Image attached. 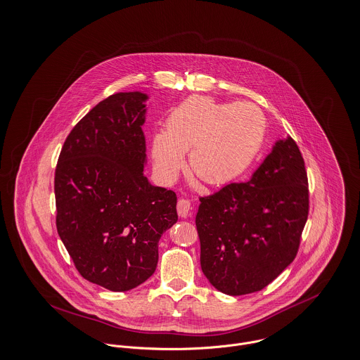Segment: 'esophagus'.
I'll list each match as a JSON object with an SVG mask.
<instances>
[{
	"label": "esophagus",
	"mask_w": 360,
	"mask_h": 360,
	"mask_svg": "<svg viewBox=\"0 0 360 360\" xmlns=\"http://www.w3.org/2000/svg\"><path fill=\"white\" fill-rule=\"evenodd\" d=\"M191 210H192V205H191V201H189V200H178V202H176V211H178V215H179V217L186 218V217L191 214Z\"/></svg>",
	"instance_id": "obj_1"
}]
</instances>
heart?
Masks as SVG:
<instances>
[{
    "instance_id": "heart-1",
    "label": "heart",
    "mask_w": 360,
    "mask_h": 360,
    "mask_svg": "<svg viewBox=\"0 0 360 360\" xmlns=\"http://www.w3.org/2000/svg\"><path fill=\"white\" fill-rule=\"evenodd\" d=\"M266 131L264 113L252 103H219L195 95L167 117L165 132L152 139L158 171L171 179L189 152L191 171L205 184H226L252 162Z\"/></svg>"
}]
</instances>
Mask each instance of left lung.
Listing matches in <instances>:
<instances>
[{
    "label": "left lung",
    "instance_id": "obj_1",
    "mask_svg": "<svg viewBox=\"0 0 360 360\" xmlns=\"http://www.w3.org/2000/svg\"><path fill=\"white\" fill-rule=\"evenodd\" d=\"M309 212L308 176L291 136L280 139L248 182L200 198L201 271L228 295L265 288L294 261Z\"/></svg>",
    "mask_w": 360,
    "mask_h": 360
}]
</instances>
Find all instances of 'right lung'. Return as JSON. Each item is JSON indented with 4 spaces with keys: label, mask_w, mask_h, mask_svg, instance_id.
Instances as JSON below:
<instances>
[{
    "label": "right lung",
    "mask_w": 360,
    "mask_h": 360,
    "mask_svg": "<svg viewBox=\"0 0 360 360\" xmlns=\"http://www.w3.org/2000/svg\"><path fill=\"white\" fill-rule=\"evenodd\" d=\"M146 94L119 92L68 135L55 169L56 229L84 279L128 291L149 279L176 195L143 175Z\"/></svg>",
    "instance_id": "add662e5"
}]
</instances>
